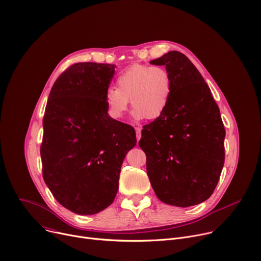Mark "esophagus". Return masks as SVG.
I'll list each match as a JSON object with an SVG mask.
<instances>
[{
    "mask_svg": "<svg viewBox=\"0 0 261 261\" xmlns=\"http://www.w3.org/2000/svg\"><path fill=\"white\" fill-rule=\"evenodd\" d=\"M136 136H137V141L139 142V140L141 139V128L140 127H136Z\"/></svg>",
    "mask_w": 261,
    "mask_h": 261,
    "instance_id": "34e87169",
    "label": "esophagus"
}]
</instances>
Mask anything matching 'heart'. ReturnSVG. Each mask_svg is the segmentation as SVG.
Returning a JSON list of instances; mask_svg holds the SVG:
<instances>
[{
	"label": "heart",
	"instance_id": "1",
	"mask_svg": "<svg viewBox=\"0 0 261 261\" xmlns=\"http://www.w3.org/2000/svg\"><path fill=\"white\" fill-rule=\"evenodd\" d=\"M117 88H109L105 95L108 111L114 119L121 118L130 105L136 120L161 117L170 101L172 80L162 67L134 65L116 79Z\"/></svg>",
	"mask_w": 261,
	"mask_h": 261
}]
</instances>
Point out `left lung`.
Here are the masks:
<instances>
[{"label": "left lung", "mask_w": 261, "mask_h": 261, "mask_svg": "<svg viewBox=\"0 0 261 261\" xmlns=\"http://www.w3.org/2000/svg\"><path fill=\"white\" fill-rule=\"evenodd\" d=\"M165 66L172 93L165 113L142 129L151 187L163 203L190 207L213 193L225 162V127L203 76L178 51L150 62Z\"/></svg>", "instance_id": "8db88e82"}]
</instances>
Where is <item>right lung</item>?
Returning a JSON list of instances; mask_svg holds the SVG:
<instances>
[{
  "mask_svg": "<svg viewBox=\"0 0 261 261\" xmlns=\"http://www.w3.org/2000/svg\"><path fill=\"white\" fill-rule=\"evenodd\" d=\"M115 68L71 66L56 79L45 111L44 181L59 204L80 215L113 203L123 160L137 143L135 129L108 114L105 95Z\"/></svg>",
  "mask_w": 261,
  "mask_h": 261,
  "instance_id": "1",
  "label": "right lung"
}]
</instances>
